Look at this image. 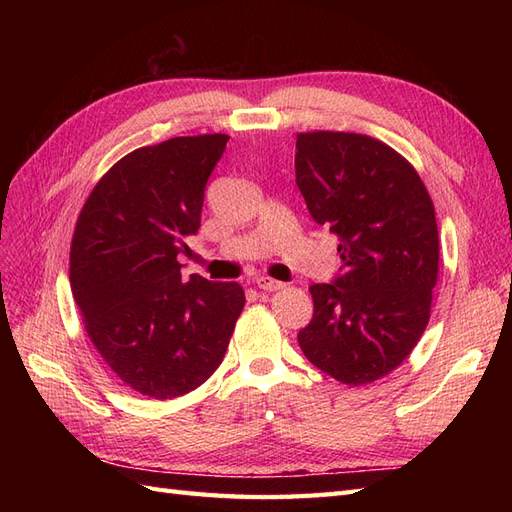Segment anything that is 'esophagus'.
I'll use <instances>...</instances> for the list:
<instances>
[{
  "mask_svg": "<svg viewBox=\"0 0 512 512\" xmlns=\"http://www.w3.org/2000/svg\"><path fill=\"white\" fill-rule=\"evenodd\" d=\"M256 286H258L260 290H267V292L282 290V288H284V284H282V282L271 280V277H267V275H260V277H256Z\"/></svg>",
  "mask_w": 512,
  "mask_h": 512,
  "instance_id": "esophagus-1",
  "label": "esophagus"
}]
</instances>
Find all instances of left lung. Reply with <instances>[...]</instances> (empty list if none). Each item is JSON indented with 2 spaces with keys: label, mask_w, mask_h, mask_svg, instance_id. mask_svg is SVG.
I'll list each match as a JSON object with an SVG mask.
<instances>
[{
  "label": "left lung",
  "mask_w": 512,
  "mask_h": 512,
  "mask_svg": "<svg viewBox=\"0 0 512 512\" xmlns=\"http://www.w3.org/2000/svg\"><path fill=\"white\" fill-rule=\"evenodd\" d=\"M294 173L342 258L333 284L309 286L314 316L299 346L337 382L380 380L408 359L429 322L440 262L431 196L401 153L354 132L297 134Z\"/></svg>",
  "instance_id": "obj_1"
}]
</instances>
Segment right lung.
I'll return each instance as SVG.
<instances>
[{"label":"right lung","instance_id":"1","mask_svg":"<svg viewBox=\"0 0 512 512\" xmlns=\"http://www.w3.org/2000/svg\"><path fill=\"white\" fill-rule=\"evenodd\" d=\"M226 134L141 147L96 183L76 220L70 286L85 331L132 391L173 399L220 367L245 305L237 282L181 280Z\"/></svg>","mask_w":512,"mask_h":512}]
</instances>
